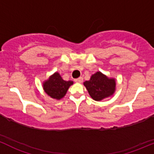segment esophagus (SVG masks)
Masks as SVG:
<instances>
[{"mask_svg": "<svg viewBox=\"0 0 154 154\" xmlns=\"http://www.w3.org/2000/svg\"><path fill=\"white\" fill-rule=\"evenodd\" d=\"M74 81H75L76 82H77V83H81V82H82V81H83V78H82V77H79V78L74 80Z\"/></svg>", "mask_w": 154, "mask_h": 154, "instance_id": "1", "label": "esophagus"}]
</instances>
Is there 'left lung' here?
I'll use <instances>...</instances> for the list:
<instances>
[{"instance_id": "left-lung-1", "label": "left lung", "mask_w": 154, "mask_h": 154, "mask_svg": "<svg viewBox=\"0 0 154 154\" xmlns=\"http://www.w3.org/2000/svg\"><path fill=\"white\" fill-rule=\"evenodd\" d=\"M84 85L92 99L100 101L114 94L116 82L114 79H109L98 72L91 77L90 80L84 82Z\"/></svg>"}]
</instances>
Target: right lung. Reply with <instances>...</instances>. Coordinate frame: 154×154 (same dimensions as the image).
<instances>
[{
  "instance_id": "add662e5",
  "label": "right lung",
  "mask_w": 154,
  "mask_h": 154,
  "mask_svg": "<svg viewBox=\"0 0 154 154\" xmlns=\"http://www.w3.org/2000/svg\"><path fill=\"white\" fill-rule=\"evenodd\" d=\"M72 84V81H65L63 80L60 74L56 72L43 83V89L48 96L60 100L63 97L69 86Z\"/></svg>"
}]
</instances>
